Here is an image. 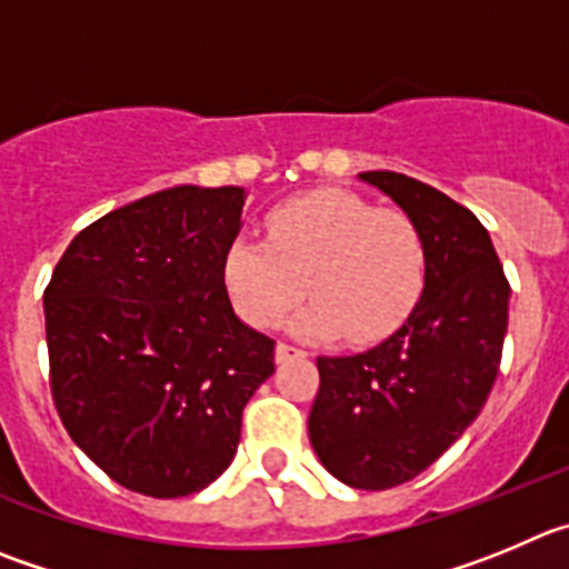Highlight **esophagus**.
Here are the masks:
<instances>
[{
	"mask_svg": "<svg viewBox=\"0 0 569 569\" xmlns=\"http://www.w3.org/2000/svg\"><path fill=\"white\" fill-rule=\"evenodd\" d=\"M300 357H306V350L291 348V345H286V342H278V348H274V362L278 365L289 362V359H300Z\"/></svg>",
	"mask_w": 569,
	"mask_h": 569,
	"instance_id": "34e87169",
	"label": "esophagus"
}]
</instances>
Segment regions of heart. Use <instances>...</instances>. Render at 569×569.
I'll list each match as a JSON object with an SVG mask.
<instances>
[{"label":"heart","instance_id":"1","mask_svg":"<svg viewBox=\"0 0 569 569\" xmlns=\"http://www.w3.org/2000/svg\"><path fill=\"white\" fill-rule=\"evenodd\" d=\"M227 295L252 328L291 320L302 339L379 345L416 315L427 286V243L410 216L379 210L342 188L302 193L274 207L267 241L238 236L221 260Z\"/></svg>","mask_w":569,"mask_h":569}]
</instances>
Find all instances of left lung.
Listing matches in <instances>:
<instances>
[{"label": "left lung", "instance_id": "obj_1", "mask_svg": "<svg viewBox=\"0 0 569 569\" xmlns=\"http://www.w3.org/2000/svg\"><path fill=\"white\" fill-rule=\"evenodd\" d=\"M427 243L416 315L357 357H320L309 438L339 482L401 486L432 466L486 405L508 331V286L491 236L471 210L418 179L365 171Z\"/></svg>", "mask_w": 569, "mask_h": 569}]
</instances>
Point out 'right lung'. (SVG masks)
Wrapping results in <instances>:
<instances>
[{
  "mask_svg": "<svg viewBox=\"0 0 569 569\" xmlns=\"http://www.w3.org/2000/svg\"><path fill=\"white\" fill-rule=\"evenodd\" d=\"M243 201L232 184H179L106 212L44 291L58 416L146 497H188L224 475L243 407L274 373V339L238 320L221 274Z\"/></svg>",
  "mask_w": 569,
  "mask_h": 569,
  "instance_id": "right-lung-1",
  "label": "right lung"
}]
</instances>
